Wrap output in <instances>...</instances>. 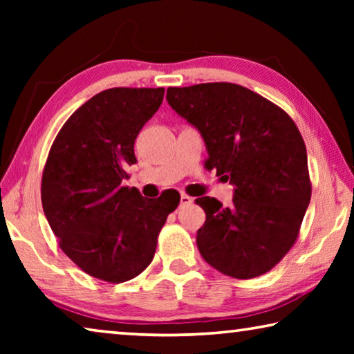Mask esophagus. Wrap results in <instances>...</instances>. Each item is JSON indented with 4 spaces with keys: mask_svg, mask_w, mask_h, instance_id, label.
Returning <instances> with one entry per match:
<instances>
[{
    "mask_svg": "<svg viewBox=\"0 0 354 354\" xmlns=\"http://www.w3.org/2000/svg\"><path fill=\"white\" fill-rule=\"evenodd\" d=\"M192 203V198L189 195H181V200H179V207H184V206H189Z\"/></svg>",
    "mask_w": 354,
    "mask_h": 354,
    "instance_id": "obj_1",
    "label": "esophagus"
}]
</instances>
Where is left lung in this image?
<instances>
[{
    "label": "left lung",
    "instance_id": "left-lung-1",
    "mask_svg": "<svg viewBox=\"0 0 354 354\" xmlns=\"http://www.w3.org/2000/svg\"><path fill=\"white\" fill-rule=\"evenodd\" d=\"M167 100L201 133L206 169L234 185L230 207L211 196L195 200L206 212L196 234L203 259L237 279L270 272L297 242L313 192L295 122L232 82L169 87Z\"/></svg>",
    "mask_w": 354,
    "mask_h": 354
}]
</instances>
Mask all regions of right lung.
Here are the masks:
<instances>
[{
  "label": "right lung",
  "instance_id": "add662e5",
  "mask_svg": "<svg viewBox=\"0 0 354 354\" xmlns=\"http://www.w3.org/2000/svg\"><path fill=\"white\" fill-rule=\"evenodd\" d=\"M164 93V87L97 93L71 113L48 153L40 187L48 223L64 253L106 283H124L145 270L179 205L167 195L143 198L122 184L137 162V136Z\"/></svg>",
  "mask_w": 354,
  "mask_h": 354
}]
</instances>
